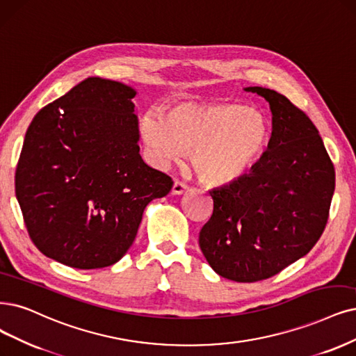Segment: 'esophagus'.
Listing matches in <instances>:
<instances>
[{
	"label": "esophagus",
	"mask_w": 356,
	"mask_h": 356,
	"mask_svg": "<svg viewBox=\"0 0 356 356\" xmlns=\"http://www.w3.org/2000/svg\"><path fill=\"white\" fill-rule=\"evenodd\" d=\"M188 189H189V186L186 185V183L176 180V181L173 183V189H171V193H173V195H183Z\"/></svg>",
	"instance_id": "1"
}]
</instances>
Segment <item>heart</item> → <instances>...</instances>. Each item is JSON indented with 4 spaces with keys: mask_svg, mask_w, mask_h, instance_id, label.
Masks as SVG:
<instances>
[{
    "mask_svg": "<svg viewBox=\"0 0 356 356\" xmlns=\"http://www.w3.org/2000/svg\"><path fill=\"white\" fill-rule=\"evenodd\" d=\"M139 131L156 164L177 161L188 151L196 176L208 185H226L243 176L268 138L261 113L225 102H180L165 115L147 111Z\"/></svg>",
    "mask_w": 356,
    "mask_h": 356,
    "instance_id": "heart-1",
    "label": "heart"
}]
</instances>
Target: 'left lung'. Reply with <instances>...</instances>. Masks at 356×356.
<instances>
[{"label": "left lung", "mask_w": 356, "mask_h": 356, "mask_svg": "<svg viewBox=\"0 0 356 356\" xmlns=\"http://www.w3.org/2000/svg\"><path fill=\"white\" fill-rule=\"evenodd\" d=\"M270 104L271 138L248 175L213 189L200 248L221 277L254 283L305 257L323 234L334 167L308 115L273 89L245 88Z\"/></svg>", "instance_id": "obj_1"}]
</instances>
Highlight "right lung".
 Listing matches in <instances>:
<instances>
[{"mask_svg":"<svg viewBox=\"0 0 356 356\" xmlns=\"http://www.w3.org/2000/svg\"><path fill=\"white\" fill-rule=\"evenodd\" d=\"M136 90L88 77L39 111L16 168V198L35 246L79 270L115 264L143 209L173 180L142 160Z\"/></svg>","mask_w":356,"mask_h":356,"instance_id":"add662e5","label":"right lung"}]
</instances>
